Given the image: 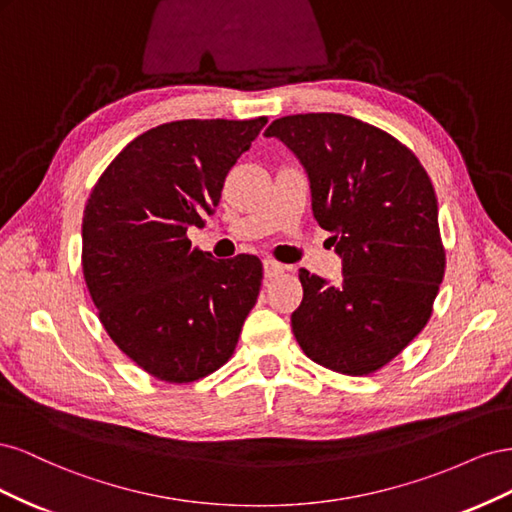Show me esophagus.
Segmentation results:
<instances>
[{
  "instance_id": "1",
  "label": "esophagus",
  "mask_w": 512,
  "mask_h": 512,
  "mask_svg": "<svg viewBox=\"0 0 512 512\" xmlns=\"http://www.w3.org/2000/svg\"><path fill=\"white\" fill-rule=\"evenodd\" d=\"M262 265H265V277H277V275H282L288 267L286 265H282V262H277V260H265L262 262Z\"/></svg>"
}]
</instances>
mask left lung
Segmentation results:
<instances>
[{"label":"left lung","instance_id":"8db88e82","mask_svg":"<svg viewBox=\"0 0 512 512\" xmlns=\"http://www.w3.org/2000/svg\"><path fill=\"white\" fill-rule=\"evenodd\" d=\"M265 136L301 160L314 218L344 260L337 286L299 271L303 301L292 333L314 363L374 374L423 331L444 277L427 170L395 136L339 113L275 119Z\"/></svg>","mask_w":512,"mask_h":512}]
</instances>
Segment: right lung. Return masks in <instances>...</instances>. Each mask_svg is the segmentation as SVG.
Wrapping results in <instances>:
<instances>
[{"instance_id": "add662e5", "label": "right lung", "mask_w": 512, "mask_h": 512, "mask_svg": "<svg viewBox=\"0 0 512 512\" xmlns=\"http://www.w3.org/2000/svg\"><path fill=\"white\" fill-rule=\"evenodd\" d=\"M267 117L183 119L136 136L106 166L83 215V275L117 348L149 376L188 384L235 352L262 262L215 260L188 239Z\"/></svg>"}]
</instances>
